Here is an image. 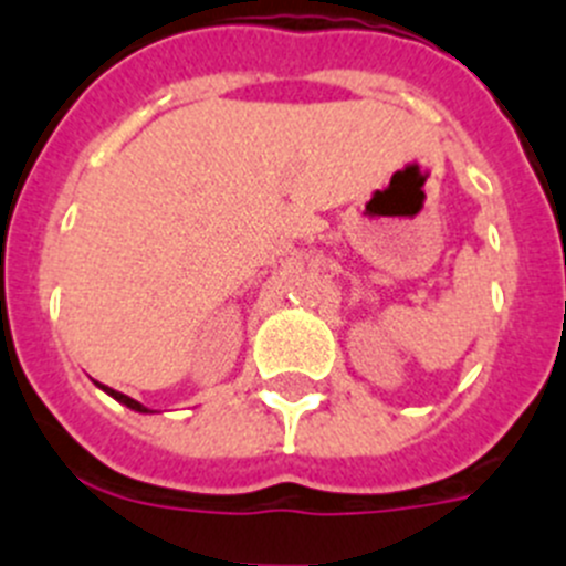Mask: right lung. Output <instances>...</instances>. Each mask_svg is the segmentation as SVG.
Wrapping results in <instances>:
<instances>
[{
    "mask_svg": "<svg viewBox=\"0 0 566 566\" xmlns=\"http://www.w3.org/2000/svg\"><path fill=\"white\" fill-rule=\"evenodd\" d=\"M96 385H98V388H102L104 394H109V397H113V399H118V402H122V405H127L129 411H138V413H153V411H149V408H144L142 402H135L133 397H127V394H122V391H113V388H107V385H102V382H96Z\"/></svg>",
    "mask_w": 566,
    "mask_h": 566,
    "instance_id": "1",
    "label": "right lung"
}]
</instances>
